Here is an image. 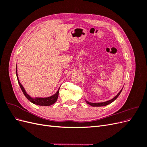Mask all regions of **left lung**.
<instances>
[{"mask_svg": "<svg viewBox=\"0 0 147 147\" xmlns=\"http://www.w3.org/2000/svg\"><path fill=\"white\" fill-rule=\"evenodd\" d=\"M122 90H123V89H122ZM122 90L118 92V94L116 96L114 97L112 99H111V100H110L106 101V102H98V103H91V102H88V101H87V100H86V103H87L88 104L90 105H91V106H92V107H101V106H105V105H109V104H110V103H112V102H113L115 99H116L117 98V97L119 96V95L120 94V93H121V92Z\"/></svg>", "mask_w": 147, "mask_h": 147, "instance_id": "1", "label": "left lung"}]
</instances>
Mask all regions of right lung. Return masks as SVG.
Masks as SVG:
<instances>
[{
	"instance_id": "obj_1",
	"label": "right lung",
	"mask_w": 147,
	"mask_h": 147,
	"mask_svg": "<svg viewBox=\"0 0 147 147\" xmlns=\"http://www.w3.org/2000/svg\"><path fill=\"white\" fill-rule=\"evenodd\" d=\"M16 74L18 82V83L20 84V86L21 89L22 91H23V94L26 97V98H27L29 101L32 102V103L38 105H41V106H49V105H51L54 103H55V102H56V100L57 99V97H58V95H59V89L58 90V91L56 92V94H55L54 95H53L50 97H44V98H42V97H36V98L34 99V98H32V97H31L29 95H28L27 93H26L24 87L22 86V84L20 83L19 80H18V77L17 68L16 69Z\"/></svg>"
}]
</instances>
